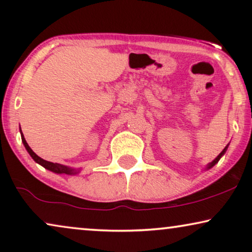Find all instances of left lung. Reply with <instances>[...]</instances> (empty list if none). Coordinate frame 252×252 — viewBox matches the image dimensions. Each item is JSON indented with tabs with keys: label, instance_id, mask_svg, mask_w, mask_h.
Wrapping results in <instances>:
<instances>
[{
	"label": "left lung",
	"instance_id": "obj_1",
	"mask_svg": "<svg viewBox=\"0 0 252 252\" xmlns=\"http://www.w3.org/2000/svg\"><path fill=\"white\" fill-rule=\"evenodd\" d=\"M226 149H227V147H225V149H223V150L221 151V153H220V154H219V156H218V157H217V158H216V159L212 161V163H210V164L208 165V168H211L212 166H215V165H216L217 163H218V161H219V159H220V158H221V156H222V155L226 153Z\"/></svg>",
	"mask_w": 252,
	"mask_h": 252
}]
</instances>
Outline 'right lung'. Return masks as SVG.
<instances>
[{"instance_id":"right-lung-1","label":"right lung","mask_w":252,"mask_h":252,"mask_svg":"<svg viewBox=\"0 0 252 252\" xmlns=\"http://www.w3.org/2000/svg\"><path fill=\"white\" fill-rule=\"evenodd\" d=\"M22 141H23L24 146H25V148H26V150L29 151V154L31 155V157H32L33 159L36 161V163H39L40 165H42L44 168H47V170L53 171V172H55V173H66V174L77 173V172H75L73 168H70V167H67V166H64V165L57 164V163H51V161L44 160L41 157L37 156V155L34 153L32 149H31L29 144H27L25 137H24V135H23V133H22Z\"/></svg>"}]
</instances>
